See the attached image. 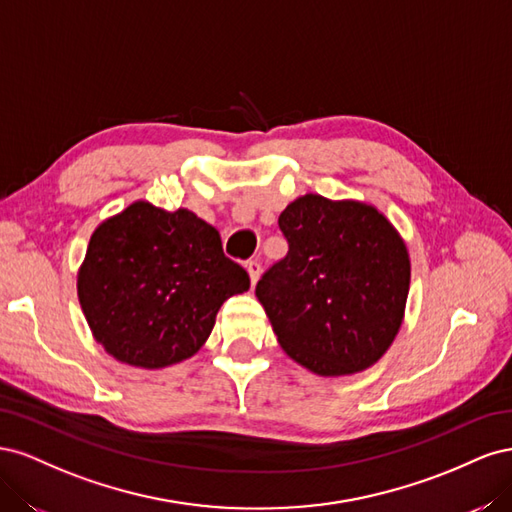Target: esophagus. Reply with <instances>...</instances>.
<instances>
[{
  "mask_svg": "<svg viewBox=\"0 0 512 512\" xmlns=\"http://www.w3.org/2000/svg\"><path fill=\"white\" fill-rule=\"evenodd\" d=\"M245 269H247V273H250V280H252V286H254L258 282V277H260V262L258 260H247Z\"/></svg>",
  "mask_w": 512,
  "mask_h": 512,
  "instance_id": "obj_1",
  "label": "esophagus"
}]
</instances>
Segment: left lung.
I'll use <instances>...</instances> for the list:
<instances>
[{
    "mask_svg": "<svg viewBox=\"0 0 512 512\" xmlns=\"http://www.w3.org/2000/svg\"><path fill=\"white\" fill-rule=\"evenodd\" d=\"M288 254L256 286L282 350L322 378L382 359L406 314L410 254L376 205L305 194L282 211Z\"/></svg>",
    "mask_w": 512,
    "mask_h": 512,
    "instance_id": "left-lung-1",
    "label": "left lung"
}]
</instances>
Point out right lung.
I'll use <instances>...</instances> for the list:
<instances>
[{
  "mask_svg": "<svg viewBox=\"0 0 512 512\" xmlns=\"http://www.w3.org/2000/svg\"><path fill=\"white\" fill-rule=\"evenodd\" d=\"M250 277L224 256L220 232L190 209L134 200L91 232L76 292L96 342L113 359L162 369L190 359L215 316Z\"/></svg>",
  "mask_w": 512,
  "mask_h": 512,
  "instance_id": "1",
  "label": "right lung"
}]
</instances>
